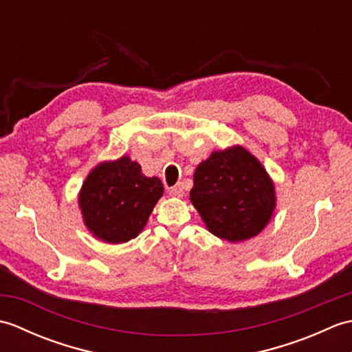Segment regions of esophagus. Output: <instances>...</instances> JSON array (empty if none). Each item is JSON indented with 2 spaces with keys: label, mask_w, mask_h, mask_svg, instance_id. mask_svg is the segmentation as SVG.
Here are the masks:
<instances>
[{
  "label": "esophagus",
  "mask_w": 352,
  "mask_h": 352,
  "mask_svg": "<svg viewBox=\"0 0 352 352\" xmlns=\"http://www.w3.org/2000/svg\"><path fill=\"white\" fill-rule=\"evenodd\" d=\"M168 193H169L170 197H174V198H182L184 195V190H183L182 186L178 184V186H175V188H170L168 190Z\"/></svg>",
  "instance_id": "esophagus-1"
}]
</instances>
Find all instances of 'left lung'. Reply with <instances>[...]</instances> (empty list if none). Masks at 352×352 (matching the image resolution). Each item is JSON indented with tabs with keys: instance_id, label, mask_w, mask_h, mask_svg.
I'll use <instances>...</instances> for the list:
<instances>
[{
	"instance_id": "left-lung-1",
	"label": "left lung",
	"mask_w": 352,
	"mask_h": 352,
	"mask_svg": "<svg viewBox=\"0 0 352 352\" xmlns=\"http://www.w3.org/2000/svg\"><path fill=\"white\" fill-rule=\"evenodd\" d=\"M190 201L212 234L242 242L267 226L276 198L266 169L250 151L236 145L213 151L198 164Z\"/></svg>"
}]
</instances>
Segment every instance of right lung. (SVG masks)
<instances>
[{"mask_svg":"<svg viewBox=\"0 0 352 352\" xmlns=\"http://www.w3.org/2000/svg\"><path fill=\"white\" fill-rule=\"evenodd\" d=\"M163 195L160 178L145 177L129 155L95 166L81 186L78 204L85 226L100 241L124 243L146 226Z\"/></svg>","mask_w":352,"mask_h":352,"instance_id":"obj_1","label":"right lung"}]
</instances>
